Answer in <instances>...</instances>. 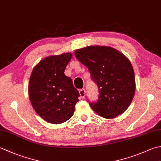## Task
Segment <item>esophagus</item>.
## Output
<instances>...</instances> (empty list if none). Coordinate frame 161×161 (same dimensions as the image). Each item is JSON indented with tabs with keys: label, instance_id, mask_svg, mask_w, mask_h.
<instances>
[{
	"label": "esophagus",
	"instance_id": "esophagus-1",
	"mask_svg": "<svg viewBox=\"0 0 161 161\" xmlns=\"http://www.w3.org/2000/svg\"><path fill=\"white\" fill-rule=\"evenodd\" d=\"M80 95L81 97H84L85 95H86V91H85L84 88L83 89L80 90Z\"/></svg>",
	"mask_w": 161,
	"mask_h": 161
}]
</instances>
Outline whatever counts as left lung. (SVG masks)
I'll list each match as a JSON object with an SVG mask.
<instances>
[{
	"instance_id": "8db88e82",
	"label": "left lung",
	"mask_w": 161,
	"mask_h": 161,
	"mask_svg": "<svg viewBox=\"0 0 161 161\" xmlns=\"http://www.w3.org/2000/svg\"><path fill=\"white\" fill-rule=\"evenodd\" d=\"M75 55L97 85L100 95L97 102L89 103L92 109L107 119L124 113L136 90L134 71L128 58L111 47L100 46L78 49Z\"/></svg>"
}]
</instances>
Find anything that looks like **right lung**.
I'll return each mask as SVG.
<instances>
[{
	"label": "right lung",
	"mask_w": 161,
	"mask_h": 161,
	"mask_svg": "<svg viewBox=\"0 0 161 161\" xmlns=\"http://www.w3.org/2000/svg\"><path fill=\"white\" fill-rule=\"evenodd\" d=\"M70 53L44 58L33 68L28 93L32 107L41 118L52 124L69 119L80 93L71 78L64 74Z\"/></svg>",
	"instance_id": "right-lung-1"
}]
</instances>
